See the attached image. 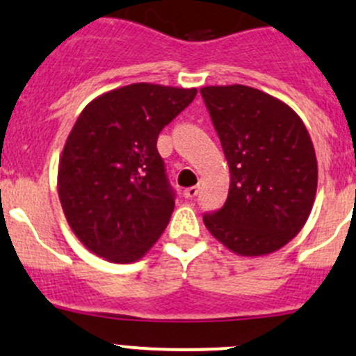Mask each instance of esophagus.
Here are the masks:
<instances>
[{
  "label": "esophagus",
  "mask_w": 356,
  "mask_h": 356,
  "mask_svg": "<svg viewBox=\"0 0 356 356\" xmlns=\"http://www.w3.org/2000/svg\"><path fill=\"white\" fill-rule=\"evenodd\" d=\"M197 193H199V186H190V188L183 190V197L185 199H195Z\"/></svg>",
  "instance_id": "obj_1"
}]
</instances>
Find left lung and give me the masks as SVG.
I'll list each match as a JSON object with an SVG mask.
<instances>
[{
  "label": "left lung",
  "mask_w": 356,
  "mask_h": 356,
  "mask_svg": "<svg viewBox=\"0 0 356 356\" xmlns=\"http://www.w3.org/2000/svg\"><path fill=\"white\" fill-rule=\"evenodd\" d=\"M229 166L225 205L204 225L238 255L280 250L309 219L317 159L300 116L280 99L247 86L200 89Z\"/></svg>",
  "instance_id": "obj_1"
}]
</instances>
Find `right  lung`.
Wrapping results in <instances>:
<instances>
[{"label": "right lung", "instance_id": "add662e5", "mask_svg": "<svg viewBox=\"0 0 356 356\" xmlns=\"http://www.w3.org/2000/svg\"><path fill=\"white\" fill-rule=\"evenodd\" d=\"M197 89L131 83L80 113L58 168V193L70 228L90 252L128 264L145 255L170 222L175 190L157 137Z\"/></svg>", "mask_w": 356, "mask_h": 356}]
</instances>
